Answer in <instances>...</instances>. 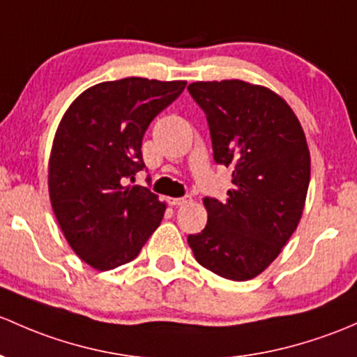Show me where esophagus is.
<instances>
[{
  "label": "esophagus",
  "instance_id": "34e87169",
  "mask_svg": "<svg viewBox=\"0 0 357 357\" xmlns=\"http://www.w3.org/2000/svg\"><path fill=\"white\" fill-rule=\"evenodd\" d=\"M190 202H191V198H188V197H183V198H169L167 204H169V205H172V207H181V205L190 204Z\"/></svg>",
  "mask_w": 357,
  "mask_h": 357
}]
</instances>
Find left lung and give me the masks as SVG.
Instances as JSON below:
<instances>
[{"mask_svg": "<svg viewBox=\"0 0 357 357\" xmlns=\"http://www.w3.org/2000/svg\"><path fill=\"white\" fill-rule=\"evenodd\" d=\"M188 90L207 116L213 160L232 169L227 200L204 198L207 226L188 245L202 267L250 280L301 220L311 166L305 131L286 100L261 85L195 82Z\"/></svg>", "mask_w": 357, "mask_h": 357, "instance_id": "8db88e82", "label": "left lung"}]
</instances>
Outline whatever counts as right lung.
Instances as JSON below:
<instances>
[{"label":"right lung","mask_w":357,"mask_h":357,"mask_svg":"<svg viewBox=\"0 0 357 357\" xmlns=\"http://www.w3.org/2000/svg\"><path fill=\"white\" fill-rule=\"evenodd\" d=\"M186 82L128 77L82 92L59 121L50 157V198L71 250L90 267L112 270L138 257L166 204L130 186L145 167L142 140Z\"/></svg>","instance_id":"obj_1"}]
</instances>
